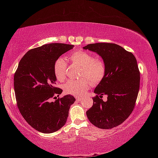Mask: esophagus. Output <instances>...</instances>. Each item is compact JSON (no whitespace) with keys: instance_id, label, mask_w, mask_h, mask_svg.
<instances>
[{"instance_id":"1","label":"esophagus","mask_w":158,"mask_h":158,"mask_svg":"<svg viewBox=\"0 0 158 158\" xmlns=\"http://www.w3.org/2000/svg\"><path fill=\"white\" fill-rule=\"evenodd\" d=\"M76 100L78 101V102H80V101H81V100H82V98L81 97H79V96H76Z\"/></svg>"}]
</instances>
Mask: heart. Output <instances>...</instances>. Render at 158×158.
Returning <instances> with one entry per match:
<instances>
[{
  "label": "heart",
  "instance_id": "obj_1",
  "mask_svg": "<svg viewBox=\"0 0 158 158\" xmlns=\"http://www.w3.org/2000/svg\"><path fill=\"white\" fill-rule=\"evenodd\" d=\"M70 62L82 67L81 77L87 78L74 80L70 79L63 85V90L66 93L73 95H81L93 86V83L98 84L105 78L106 67L105 61L100 58H94L90 53L78 51L69 55ZM67 62L63 57H58L53 63V73L59 81H63L65 78ZM89 79H88L87 78ZM92 79L91 81L90 80Z\"/></svg>",
  "mask_w": 158,
  "mask_h": 158
}]
</instances>
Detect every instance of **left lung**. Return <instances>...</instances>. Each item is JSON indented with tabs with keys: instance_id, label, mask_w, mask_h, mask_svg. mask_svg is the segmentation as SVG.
<instances>
[{
	"instance_id": "left-lung-1",
	"label": "left lung",
	"mask_w": 158,
	"mask_h": 158,
	"mask_svg": "<svg viewBox=\"0 0 158 158\" xmlns=\"http://www.w3.org/2000/svg\"><path fill=\"white\" fill-rule=\"evenodd\" d=\"M98 53L106 73L94 90L93 105L86 111L90 122L101 129L118 126L132 114L139 90L140 72L132 53L114 43L101 42L84 47ZM107 94L108 101L101 98Z\"/></svg>"
}]
</instances>
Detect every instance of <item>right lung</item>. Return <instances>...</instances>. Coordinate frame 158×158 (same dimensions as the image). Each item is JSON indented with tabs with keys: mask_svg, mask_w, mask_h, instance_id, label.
<instances>
[{
	"mask_svg": "<svg viewBox=\"0 0 158 158\" xmlns=\"http://www.w3.org/2000/svg\"><path fill=\"white\" fill-rule=\"evenodd\" d=\"M73 45L52 43L34 48L21 58L14 76L17 105L26 121L42 133L60 130L67 121L73 95L57 98L63 90L56 86L53 63ZM54 98L55 102L50 99Z\"/></svg>",
	"mask_w": 158,
	"mask_h": 158,
	"instance_id": "right-lung-1",
	"label": "right lung"
}]
</instances>
